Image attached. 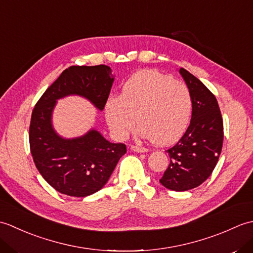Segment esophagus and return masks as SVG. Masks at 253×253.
<instances>
[{
  "instance_id": "1",
  "label": "esophagus",
  "mask_w": 253,
  "mask_h": 253,
  "mask_svg": "<svg viewBox=\"0 0 253 253\" xmlns=\"http://www.w3.org/2000/svg\"><path fill=\"white\" fill-rule=\"evenodd\" d=\"M133 152H138V153H144L147 152L148 150L146 148H142V147H139V146H131L130 148Z\"/></svg>"
}]
</instances>
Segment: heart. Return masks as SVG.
Instances as JSON below:
<instances>
[{
	"mask_svg": "<svg viewBox=\"0 0 253 253\" xmlns=\"http://www.w3.org/2000/svg\"><path fill=\"white\" fill-rule=\"evenodd\" d=\"M104 113L107 125L118 139L129 135L137 121L141 138L157 146H169L178 140L189 125L192 99L185 84L144 69L123 84L120 96L107 98Z\"/></svg>",
	"mask_w": 253,
	"mask_h": 253,
	"instance_id": "1",
	"label": "heart"
}]
</instances>
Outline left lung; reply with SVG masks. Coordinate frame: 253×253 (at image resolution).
Returning <instances> with one entry per match:
<instances>
[{
  "mask_svg": "<svg viewBox=\"0 0 253 253\" xmlns=\"http://www.w3.org/2000/svg\"><path fill=\"white\" fill-rule=\"evenodd\" d=\"M178 72L191 94V121L180 140L166 150L170 162L160 182L168 189L186 191L200 186L212 174L222 151L224 132L215 96L185 68Z\"/></svg>",
  "mask_w": 253,
  "mask_h": 253,
  "instance_id": "8db88e82",
  "label": "left lung"
}]
</instances>
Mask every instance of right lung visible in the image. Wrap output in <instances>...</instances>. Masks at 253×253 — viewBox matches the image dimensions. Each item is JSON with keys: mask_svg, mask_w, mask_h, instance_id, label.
Segmentation results:
<instances>
[{"mask_svg": "<svg viewBox=\"0 0 253 253\" xmlns=\"http://www.w3.org/2000/svg\"><path fill=\"white\" fill-rule=\"evenodd\" d=\"M114 79L106 65L71 66L45 90L32 111V158L42 177L58 192L84 198L99 191L126 153L125 144L110 142L94 127L80 137L64 138L52 123L57 100L69 95L82 96L103 111Z\"/></svg>", "mask_w": 253, "mask_h": 253, "instance_id": "obj_1", "label": "right lung"}]
</instances>
